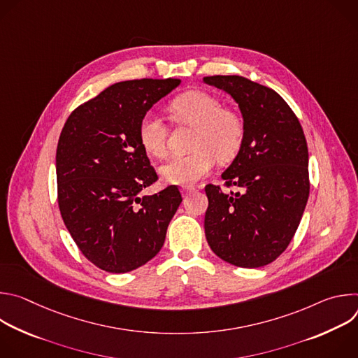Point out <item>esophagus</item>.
Instances as JSON below:
<instances>
[{
  "label": "esophagus",
  "instance_id": "1",
  "mask_svg": "<svg viewBox=\"0 0 358 358\" xmlns=\"http://www.w3.org/2000/svg\"><path fill=\"white\" fill-rule=\"evenodd\" d=\"M194 191H195L194 187H182V188H181V192H182V195H185V196L189 195V194L194 192Z\"/></svg>",
  "mask_w": 358,
  "mask_h": 358
}]
</instances>
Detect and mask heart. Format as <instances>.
I'll use <instances>...</instances> for the list:
<instances>
[{"instance_id": "1", "label": "heart", "mask_w": 358, "mask_h": 358, "mask_svg": "<svg viewBox=\"0 0 358 358\" xmlns=\"http://www.w3.org/2000/svg\"><path fill=\"white\" fill-rule=\"evenodd\" d=\"M174 117L192 126V152L173 157L160 167L166 182L189 185L206 177L220 162L232 160L242 147L245 126L238 113L224 109L221 100L203 90H188L177 96L170 105ZM138 141L151 156L166 155L167 129L155 113H145L138 123Z\"/></svg>"}]
</instances>
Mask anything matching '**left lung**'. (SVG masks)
Returning <instances> with one entry per match:
<instances>
[{
    "label": "left lung",
    "mask_w": 358,
    "mask_h": 358,
    "mask_svg": "<svg viewBox=\"0 0 358 358\" xmlns=\"http://www.w3.org/2000/svg\"><path fill=\"white\" fill-rule=\"evenodd\" d=\"M243 117L245 138L222 173L227 187L207 185L206 236L222 261L239 268L273 262L290 243L308 203L309 151L299 119L273 89L243 76H207Z\"/></svg>",
    "instance_id": "left-lung-1"
}]
</instances>
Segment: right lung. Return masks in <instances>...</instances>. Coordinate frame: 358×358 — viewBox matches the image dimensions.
Returning a JSON list of instances; mask_svg holds the SVG:
<instances>
[{"mask_svg": "<svg viewBox=\"0 0 358 358\" xmlns=\"http://www.w3.org/2000/svg\"><path fill=\"white\" fill-rule=\"evenodd\" d=\"M180 83L171 78L115 83L76 108L62 129L59 211L80 252L101 271H134L163 248L182 198L176 185L138 195L159 177L137 130L152 105Z\"/></svg>", "mask_w": 358, "mask_h": 358, "instance_id": "add662e5", "label": "right lung"}]
</instances>
